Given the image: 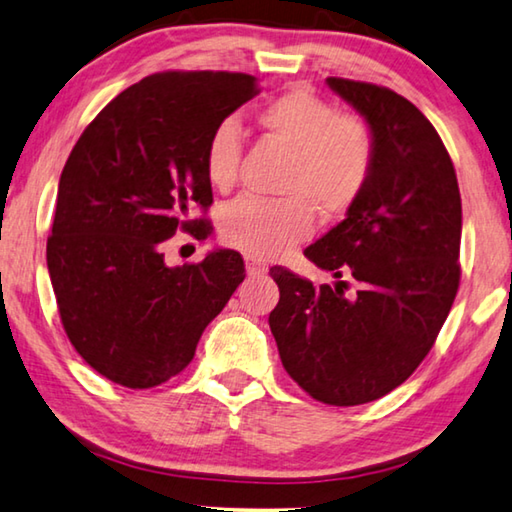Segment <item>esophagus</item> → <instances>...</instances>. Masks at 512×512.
Returning a JSON list of instances; mask_svg holds the SVG:
<instances>
[{
  "label": "esophagus",
  "instance_id": "esophagus-1",
  "mask_svg": "<svg viewBox=\"0 0 512 512\" xmlns=\"http://www.w3.org/2000/svg\"><path fill=\"white\" fill-rule=\"evenodd\" d=\"M245 267H247V274H249V276H261V274L267 272L265 263L256 261V258H249V256H247V261H245Z\"/></svg>",
  "mask_w": 512,
  "mask_h": 512
}]
</instances>
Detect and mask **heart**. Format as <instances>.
I'll use <instances>...</instances> for the list:
<instances>
[{
    "label": "heart",
    "mask_w": 512,
    "mask_h": 512,
    "mask_svg": "<svg viewBox=\"0 0 512 512\" xmlns=\"http://www.w3.org/2000/svg\"><path fill=\"white\" fill-rule=\"evenodd\" d=\"M258 127L290 152L281 181L286 199L240 197L222 211L220 231L226 245L254 258H272L313 231L315 213L324 220L347 215L370 183L374 136L356 115L338 113L331 102L295 86L265 102L256 113ZM242 140L233 120L211 131L204 149L208 183L229 190L238 179Z\"/></svg>",
    "instance_id": "obj_1"
}]
</instances>
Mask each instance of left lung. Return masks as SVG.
Segmentation results:
<instances>
[{
	"instance_id": "8db88e82",
	"label": "left lung",
	"mask_w": 512,
	"mask_h": 512,
	"mask_svg": "<svg viewBox=\"0 0 512 512\" xmlns=\"http://www.w3.org/2000/svg\"><path fill=\"white\" fill-rule=\"evenodd\" d=\"M326 83L365 117L374 170L345 220L304 251L333 288L270 270L281 292L270 329L308 395L358 406L404 383L438 338L460 283L463 208L454 163L420 108L374 83ZM345 278L356 296L344 295Z\"/></svg>"
}]
</instances>
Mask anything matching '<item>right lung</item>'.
I'll return each mask as SVG.
<instances>
[{"instance_id":"obj_1","label":"right lung","mask_w":512,"mask_h":512,"mask_svg":"<svg viewBox=\"0 0 512 512\" xmlns=\"http://www.w3.org/2000/svg\"><path fill=\"white\" fill-rule=\"evenodd\" d=\"M258 95L240 72H158L120 92L74 145L58 181L47 267L67 338L92 370L145 390L177 376L245 279L233 249L170 267L165 240L199 238L213 204L211 131Z\"/></svg>"}]
</instances>
